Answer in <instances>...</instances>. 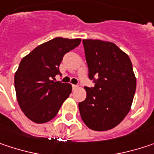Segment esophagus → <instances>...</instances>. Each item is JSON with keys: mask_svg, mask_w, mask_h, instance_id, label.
<instances>
[{"mask_svg": "<svg viewBox=\"0 0 154 154\" xmlns=\"http://www.w3.org/2000/svg\"><path fill=\"white\" fill-rule=\"evenodd\" d=\"M77 87H78V85H72V88H73V90H76V89H77Z\"/></svg>", "mask_w": 154, "mask_h": 154, "instance_id": "1", "label": "esophagus"}]
</instances>
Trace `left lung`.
<instances>
[{"label": "left lung", "mask_w": 154, "mask_h": 154, "mask_svg": "<svg viewBox=\"0 0 154 154\" xmlns=\"http://www.w3.org/2000/svg\"><path fill=\"white\" fill-rule=\"evenodd\" d=\"M89 78L86 99L78 103L81 118L91 130L108 131L131 110L137 81L130 57L118 47L99 39H83ZM96 78L95 79V77Z\"/></svg>", "instance_id": "8db88e82"}]
</instances>
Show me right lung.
Returning a JSON list of instances; mask_svg holds the SVG:
<instances>
[{
  "label": "right lung",
  "mask_w": 154,
  "mask_h": 154,
  "mask_svg": "<svg viewBox=\"0 0 154 154\" xmlns=\"http://www.w3.org/2000/svg\"><path fill=\"white\" fill-rule=\"evenodd\" d=\"M80 38H54L22 59L15 74V89L23 114L36 123L54 118L71 93L69 84L54 81L65 54L77 48Z\"/></svg>",
  "instance_id": "right-lung-1"
}]
</instances>
